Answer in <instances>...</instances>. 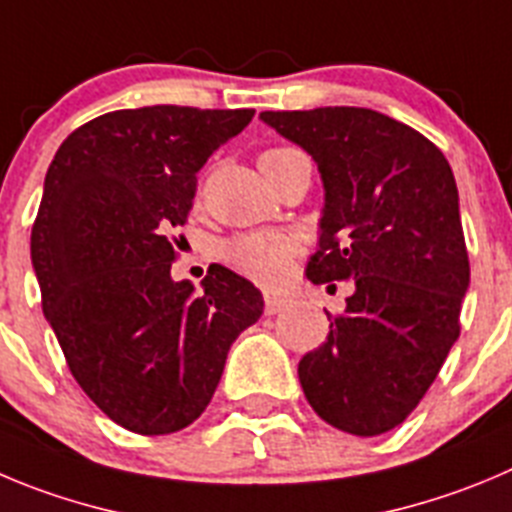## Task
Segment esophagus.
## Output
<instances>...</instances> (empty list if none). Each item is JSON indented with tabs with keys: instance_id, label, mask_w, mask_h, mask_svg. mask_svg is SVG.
Returning a JSON list of instances; mask_svg holds the SVG:
<instances>
[{
	"instance_id": "esophagus-1",
	"label": "esophagus",
	"mask_w": 512,
	"mask_h": 512,
	"mask_svg": "<svg viewBox=\"0 0 512 512\" xmlns=\"http://www.w3.org/2000/svg\"><path fill=\"white\" fill-rule=\"evenodd\" d=\"M288 303H290V300L283 298V295L267 293V295H265V313H267V315L280 313V310H283V308H288Z\"/></svg>"
}]
</instances>
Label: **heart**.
Wrapping results in <instances>:
<instances>
[{
    "label": "heart",
    "mask_w": 512,
    "mask_h": 512,
    "mask_svg": "<svg viewBox=\"0 0 512 512\" xmlns=\"http://www.w3.org/2000/svg\"><path fill=\"white\" fill-rule=\"evenodd\" d=\"M293 148H270L260 156V161L265 159H278V156L288 154ZM298 250V242L283 232H255V234H242V237H234L227 247H224V255L232 265H237L240 270H245L247 275H252L255 280L262 283H278L288 272L290 257Z\"/></svg>",
    "instance_id": "obj_1"
}]
</instances>
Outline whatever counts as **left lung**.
Returning a JSON list of instances; mask_svg holds the SVG:
<instances>
[{
  "label": "left lung",
  "instance_id": "8db88e82",
  "mask_svg": "<svg viewBox=\"0 0 512 512\" xmlns=\"http://www.w3.org/2000/svg\"><path fill=\"white\" fill-rule=\"evenodd\" d=\"M260 118L321 171L326 207L305 275L356 288L326 343L300 358L305 399L341 432H389L417 409L460 336L470 260L455 174L429 138L371 108Z\"/></svg>",
  "mask_w": 512,
  "mask_h": 512
}]
</instances>
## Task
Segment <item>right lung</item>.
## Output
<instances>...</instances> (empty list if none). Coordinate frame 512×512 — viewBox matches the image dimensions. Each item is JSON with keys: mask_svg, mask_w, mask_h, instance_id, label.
Masks as SVG:
<instances>
[{"mask_svg": "<svg viewBox=\"0 0 512 512\" xmlns=\"http://www.w3.org/2000/svg\"><path fill=\"white\" fill-rule=\"evenodd\" d=\"M252 116L105 113L75 128L47 169L30 242L42 310L80 389L136 434L189 427L234 338L262 315L260 290L227 267L207 272L202 293L171 280V229L186 224L197 171Z\"/></svg>", "mask_w": 512, "mask_h": 512, "instance_id": "1", "label": "right lung"}]
</instances>
